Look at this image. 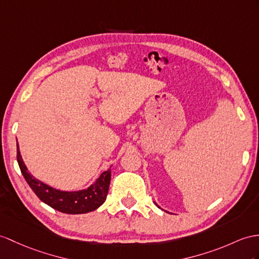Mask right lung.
<instances>
[{
  "label": "right lung",
  "instance_id": "add662e5",
  "mask_svg": "<svg viewBox=\"0 0 259 259\" xmlns=\"http://www.w3.org/2000/svg\"><path fill=\"white\" fill-rule=\"evenodd\" d=\"M17 162L25 180L31 188V190L44 203L52 206L53 209L67 214H82L97 210L104 203L109 192L111 181V169L106 170L100 176L94 185L85 190L67 192L56 190L44 182L37 180L28 171L21 157L20 148L17 144Z\"/></svg>",
  "mask_w": 259,
  "mask_h": 259
}]
</instances>
